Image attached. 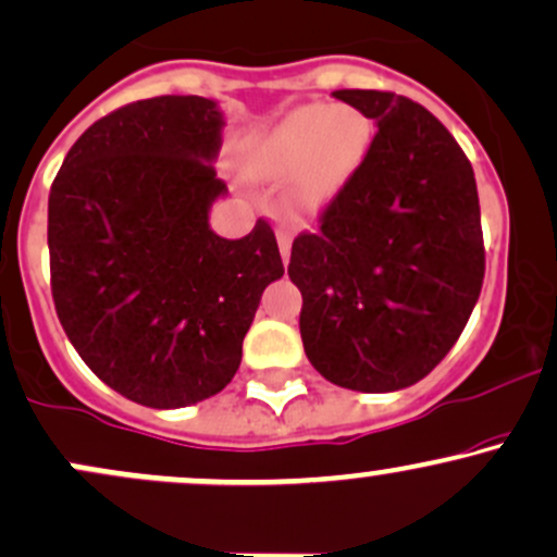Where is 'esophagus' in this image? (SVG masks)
<instances>
[{"label": "esophagus", "instance_id": "esophagus-1", "mask_svg": "<svg viewBox=\"0 0 557 557\" xmlns=\"http://www.w3.org/2000/svg\"><path fill=\"white\" fill-rule=\"evenodd\" d=\"M277 246H280V257H283V264L290 261V246H293V235L287 230H277Z\"/></svg>", "mask_w": 557, "mask_h": 557}]
</instances>
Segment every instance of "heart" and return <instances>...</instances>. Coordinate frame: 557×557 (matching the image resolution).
<instances>
[{"mask_svg":"<svg viewBox=\"0 0 557 557\" xmlns=\"http://www.w3.org/2000/svg\"><path fill=\"white\" fill-rule=\"evenodd\" d=\"M372 140V120L354 107L306 104L248 138L240 168L264 183L290 177L287 207L296 214H317L354 181Z\"/></svg>","mask_w":557,"mask_h":557,"instance_id":"heart-1","label":"heart"}]
</instances>
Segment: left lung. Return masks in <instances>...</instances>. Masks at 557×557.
I'll list each match as a JSON object with an SVG mask.
<instances>
[{"label": "left lung", "mask_w": 557, "mask_h": 557, "mask_svg": "<svg viewBox=\"0 0 557 557\" xmlns=\"http://www.w3.org/2000/svg\"><path fill=\"white\" fill-rule=\"evenodd\" d=\"M374 120L367 162L293 240L300 337L332 385L393 393L445 359L474 311L484 243L471 162L447 127L389 91L332 94Z\"/></svg>", "instance_id": "obj_1"}]
</instances>
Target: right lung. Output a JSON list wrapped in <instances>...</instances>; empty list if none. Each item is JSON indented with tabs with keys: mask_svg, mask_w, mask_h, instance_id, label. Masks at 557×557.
Returning a JSON list of instances; mask_svg holds the SVG:
<instances>
[{
	"mask_svg": "<svg viewBox=\"0 0 557 557\" xmlns=\"http://www.w3.org/2000/svg\"><path fill=\"white\" fill-rule=\"evenodd\" d=\"M225 114L203 96H154L96 120L49 194L54 309L104 385L149 408L227 387L264 287L283 277L270 222L220 238L209 209Z\"/></svg>",
	"mask_w": 557,
	"mask_h": 557,
	"instance_id": "obj_1",
	"label": "right lung"
}]
</instances>
